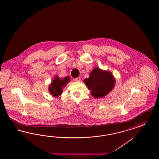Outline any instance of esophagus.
Here are the masks:
<instances>
[{
	"label": "esophagus",
	"instance_id": "obj_1",
	"mask_svg": "<svg viewBox=\"0 0 159 159\" xmlns=\"http://www.w3.org/2000/svg\"><path fill=\"white\" fill-rule=\"evenodd\" d=\"M75 81H76V82H80V77H77V78H76L75 79Z\"/></svg>",
	"mask_w": 159,
	"mask_h": 159
}]
</instances>
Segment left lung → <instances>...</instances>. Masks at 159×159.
Wrapping results in <instances>:
<instances>
[{
	"label": "left lung",
	"instance_id": "8db88e82",
	"mask_svg": "<svg viewBox=\"0 0 159 159\" xmlns=\"http://www.w3.org/2000/svg\"><path fill=\"white\" fill-rule=\"evenodd\" d=\"M83 82L91 91V95L96 98L107 96L114 88L116 79L111 71L97 67L91 71L89 77Z\"/></svg>",
	"mask_w": 159,
	"mask_h": 159
}]
</instances>
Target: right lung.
Returning a JSON list of instances; mask_svg holds the SVG:
<instances>
[{
  "mask_svg": "<svg viewBox=\"0 0 159 159\" xmlns=\"http://www.w3.org/2000/svg\"><path fill=\"white\" fill-rule=\"evenodd\" d=\"M70 82V77L66 76L61 79L58 76H54L48 88L49 93L53 97H58L62 93V90L67 83Z\"/></svg>",
  "mask_w": 159,
  "mask_h": 159,
  "instance_id": "1",
  "label": "right lung"
}]
</instances>
